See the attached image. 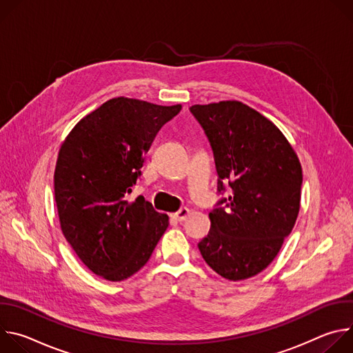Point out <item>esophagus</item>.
Listing matches in <instances>:
<instances>
[{
    "mask_svg": "<svg viewBox=\"0 0 353 353\" xmlns=\"http://www.w3.org/2000/svg\"><path fill=\"white\" fill-rule=\"evenodd\" d=\"M188 215H190V210H188V208H180L177 212L173 214V218H174L176 221H179V222H183V221L187 219Z\"/></svg>",
    "mask_w": 353,
    "mask_h": 353,
    "instance_id": "obj_1",
    "label": "esophagus"
}]
</instances>
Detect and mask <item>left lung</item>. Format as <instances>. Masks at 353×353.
Instances as JSON below:
<instances>
[{"instance_id": "1", "label": "left lung", "mask_w": 353, "mask_h": 353, "mask_svg": "<svg viewBox=\"0 0 353 353\" xmlns=\"http://www.w3.org/2000/svg\"><path fill=\"white\" fill-rule=\"evenodd\" d=\"M190 112L214 150L218 191L223 183L232 188L210 212L201 256L229 281L251 278L274 261L294 226L303 181L299 158L272 121L237 100Z\"/></svg>"}]
</instances>
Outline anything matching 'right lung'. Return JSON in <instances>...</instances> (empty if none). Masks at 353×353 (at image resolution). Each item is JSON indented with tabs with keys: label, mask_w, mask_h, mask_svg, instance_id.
Masks as SVG:
<instances>
[{
	"label": "right lung",
	"mask_w": 353,
	"mask_h": 353,
	"mask_svg": "<svg viewBox=\"0 0 353 353\" xmlns=\"http://www.w3.org/2000/svg\"><path fill=\"white\" fill-rule=\"evenodd\" d=\"M181 110L145 100H108L71 130L54 170L60 226L79 260L119 282L138 272L169 226L143 196L125 201L158 131Z\"/></svg>",
	"instance_id": "right-lung-1"
}]
</instances>
